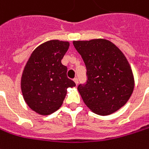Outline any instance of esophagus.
I'll use <instances>...</instances> for the list:
<instances>
[{
    "label": "esophagus",
    "instance_id": "obj_1",
    "mask_svg": "<svg viewBox=\"0 0 149 149\" xmlns=\"http://www.w3.org/2000/svg\"><path fill=\"white\" fill-rule=\"evenodd\" d=\"M73 81H74V82L76 83V85H77V84H78V79L77 78V77L73 79Z\"/></svg>",
    "mask_w": 149,
    "mask_h": 149
}]
</instances>
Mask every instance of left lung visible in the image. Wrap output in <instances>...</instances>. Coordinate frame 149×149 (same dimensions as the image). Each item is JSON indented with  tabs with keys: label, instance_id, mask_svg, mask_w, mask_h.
<instances>
[{
	"label": "left lung",
	"instance_id": "obj_1",
	"mask_svg": "<svg viewBox=\"0 0 149 149\" xmlns=\"http://www.w3.org/2000/svg\"><path fill=\"white\" fill-rule=\"evenodd\" d=\"M73 45L87 70V81L77 87L84 103L100 116L115 113L134 90V76L125 56L105 39L74 40Z\"/></svg>",
	"mask_w": 149,
	"mask_h": 149
}]
</instances>
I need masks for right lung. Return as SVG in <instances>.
Masks as SVG:
<instances>
[{"instance_id":"right-lung-1","label":"right lung","mask_w":149,"mask_h":149,"mask_svg":"<svg viewBox=\"0 0 149 149\" xmlns=\"http://www.w3.org/2000/svg\"><path fill=\"white\" fill-rule=\"evenodd\" d=\"M69 42L48 40L33 50L24 67L21 90L28 107L40 115H49L62 106L67 89L76 84L67 77L62 58Z\"/></svg>"}]
</instances>
